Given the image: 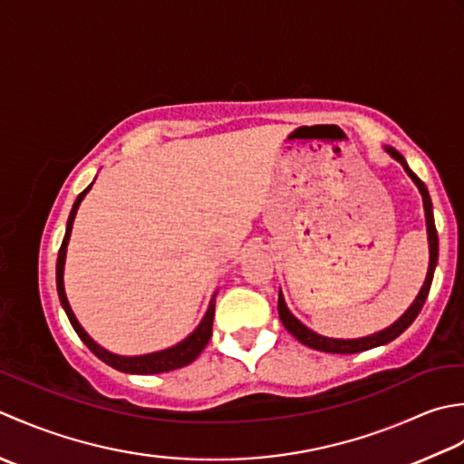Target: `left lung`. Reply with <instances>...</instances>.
<instances>
[{
  "instance_id": "obj_1",
  "label": "left lung",
  "mask_w": 464,
  "mask_h": 464,
  "mask_svg": "<svg viewBox=\"0 0 464 464\" xmlns=\"http://www.w3.org/2000/svg\"><path fill=\"white\" fill-rule=\"evenodd\" d=\"M386 152H389L394 160H399V162L404 166L406 174L412 178V182L419 186V190L422 194V202H424V212H427V230H429V248H430V262H429V274H427V280H424V285L419 292L417 300L412 302V306L404 312V314L396 320V323L389 328H384L382 333H376L372 336H364V338H356V340H338V338H326V336H320L316 333H312L310 328H306L304 324L296 320L295 316L290 314V310L286 308V302L282 298V292L278 295V314L282 324L288 330V333L295 336L296 340H300L304 346L314 348V351H323V353H333V354H354V353H362L368 351V348H374V346H381V344H389L391 340H394L396 336H401L406 328H409L414 318L419 316L420 308L424 306V300L429 296V290L432 285V276H434V268H437V260H439V234H437V226H434V216H432V202H430V196L427 186H424L422 179L412 172L406 164V160L396 152L394 148H386Z\"/></svg>"
}]
</instances>
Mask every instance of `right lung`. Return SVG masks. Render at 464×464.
<instances>
[{"instance_id":"1","label":"right lung","mask_w":464,"mask_h":464,"mask_svg":"<svg viewBox=\"0 0 464 464\" xmlns=\"http://www.w3.org/2000/svg\"><path fill=\"white\" fill-rule=\"evenodd\" d=\"M92 188V184L83 190L78 198H75L73 208L70 212V218H68V228H65V236H63V242L60 246V254H58V266H55V282H58V295H60V302L65 310V314H68L70 323L75 330V334L82 338V343L86 344L90 351L96 354L102 362H106L108 366L116 368L120 372H130V374H158V372H169V371H176V368H182L186 364H190L194 358L200 354L208 340L212 336V323H214V306H216V300L212 298L210 306H208V312L204 320L200 323L194 333L188 336L184 343H179L172 348H168V351L162 353H154V354H146V356H118V354H111L108 351H103L102 346H98L93 340L86 334V330L80 326L78 320H75L73 312L68 304V298H65V290H63V262H65V248H68V242H70V234H72V226H73V218H75V212H78V206L83 200V196L88 194V190Z\"/></svg>"}]
</instances>
